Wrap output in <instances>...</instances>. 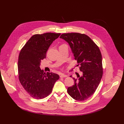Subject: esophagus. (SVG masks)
I'll list each match as a JSON object with an SVG mask.
<instances>
[{"label":"esophagus","instance_id":"34e87169","mask_svg":"<svg viewBox=\"0 0 124 124\" xmlns=\"http://www.w3.org/2000/svg\"><path fill=\"white\" fill-rule=\"evenodd\" d=\"M67 75H64V74H61L60 76V77L61 78H66L67 77Z\"/></svg>","mask_w":124,"mask_h":124}]
</instances>
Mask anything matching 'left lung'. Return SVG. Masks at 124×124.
Here are the masks:
<instances>
[{
  "instance_id": "1",
  "label": "left lung",
  "mask_w": 124,
  "mask_h": 124,
  "mask_svg": "<svg viewBox=\"0 0 124 124\" xmlns=\"http://www.w3.org/2000/svg\"><path fill=\"white\" fill-rule=\"evenodd\" d=\"M69 44L82 75L73 78L74 85L68 88L69 95L83 101L95 93L101 80L103 68L102 56L97 45L87 35L79 33L62 34L60 37ZM70 77H72L70 76Z\"/></svg>"
}]
</instances>
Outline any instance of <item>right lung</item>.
Masks as SVG:
<instances>
[{
  "label": "right lung",
  "instance_id": "1",
  "mask_svg": "<svg viewBox=\"0 0 124 124\" xmlns=\"http://www.w3.org/2000/svg\"><path fill=\"white\" fill-rule=\"evenodd\" d=\"M60 33L35 34L21 49L18 59L19 78L24 90L33 98L42 99L51 92L58 75L44 73L40 68L50 45Z\"/></svg>",
  "mask_w": 124,
  "mask_h": 124
}]
</instances>
